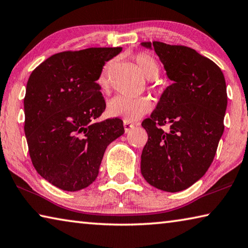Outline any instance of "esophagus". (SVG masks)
<instances>
[{"instance_id": "obj_1", "label": "esophagus", "mask_w": 248, "mask_h": 248, "mask_svg": "<svg viewBox=\"0 0 248 248\" xmlns=\"http://www.w3.org/2000/svg\"><path fill=\"white\" fill-rule=\"evenodd\" d=\"M124 131L129 132L130 130L134 128V124H131V123H129V121H127V120H124Z\"/></svg>"}]
</instances>
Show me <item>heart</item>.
Instances as JSON below:
<instances>
[{"instance_id": "1", "label": "heart", "mask_w": 248, "mask_h": 248, "mask_svg": "<svg viewBox=\"0 0 248 248\" xmlns=\"http://www.w3.org/2000/svg\"><path fill=\"white\" fill-rule=\"evenodd\" d=\"M133 60L146 78L153 79L158 75L159 65L151 54L139 52L133 57ZM111 65L112 62H108L104 66L102 73L99 74L97 82L100 90L104 92H107L110 89L109 72H110ZM152 106V102L148 97H127V96L119 95L109 100L107 104V112L111 117H121L127 121H134L150 112Z\"/></svg>"}]
</instances>
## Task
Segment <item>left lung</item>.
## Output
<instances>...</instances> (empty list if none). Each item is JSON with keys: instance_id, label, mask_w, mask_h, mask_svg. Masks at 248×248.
Wrapping results in <instances>:
<instances>
[{"instance_id": "1", "label": "left lung", "mask_w": 248, "mask_h": 248, "mask_svg": "<svg viewBox=\"0 0 248 248\" xmlns=\"http://www.w3.org/2000/svg\"><path fill=\"white\" fill-rule=\"evenodd\" d=\"M141 45L154 49L173 81L150 118L142 121L149 139L141 173L157 189L180 191L202 177L215 158L228 105L224 75L189 47L159 41ZM166 124L169 130L161 128Z\"/></svg>"}]
</instances>
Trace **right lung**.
Masks as SVG:
<instances>
[{
    "mask_svg": "<svg viewBox=\"0 0 248 248\" xmlns=\"http://www.w3.org/2000/svg\"><path fill=\"white\" fill-rule=\"evenodd\" d=\"M123 48L56 53L32 71L24 98L25 136L32 165L53 186L78 191L94 182L105 150L123 136V120L95 121L106 103L103 66Z\"/></svg>",
    "mask_w": 248,
    "mask_h": 248,
    "instance_id": "1",
    "label": "right lung"
}]
</instances>
